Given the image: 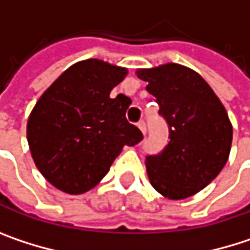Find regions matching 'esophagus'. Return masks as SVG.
I'll list each match as a JSON object with an SVG mask.
<instances>
[{
    "label": "esophagus",
    "mask_w": 250,
    "mask_h": 250,
    "mask_svg": "<svg viewBox=\"0 0 250 250\" xmlns=\"http://www.w3.org/2000/svg\"><path fill=\"white\" fill-rule=\"evenodd\" d=\"M137 127H139V130H140V131H142L143 134H146V123H145L143 120L137 123Z\"/></svg>",
    "instance_id": "34e87169"
}]
</instances>
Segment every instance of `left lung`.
Segmentation results:
<instances>
[{
	"instance_id": "left-lung-1",
	"label": "left lung",
	"mask_w": 250,
	"mask_h": 250,
	"mask_svg": "<svg viewBox=\"0 0 250 250\" xmlns=\"http://www.w3.org/2000/svg\"><path fill=\"white\" fill-rule=\"evenodd\" d=\"M169 127V142L146 156L152 187L169 200L188 198L206 188L223 169L233 139L225 105L195 71L167 63L139 69Z\"/></svg>"
}]
</instances>
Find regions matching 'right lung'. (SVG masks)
Listing matches in <instances>:
<instances>
[{
  "label": "right lung",
  "mask_w": 250,
  "mask_h": 250,
  "mask_svg": "<svg viewBox=\"0 0 250 250\" xmlns=\"http://www.w3.org/2000/svg\"><path fill=\"white\" fill-rule=\"evenodd\" d=\"M125 74V68L104 61H81L36 103L27 122V142L37 169L58 189L72 195L89 191L125 146L143 139L125 120L130 98L110 97Z\"/></svg>",
  "instance_id": "1"
}]
</instances>
